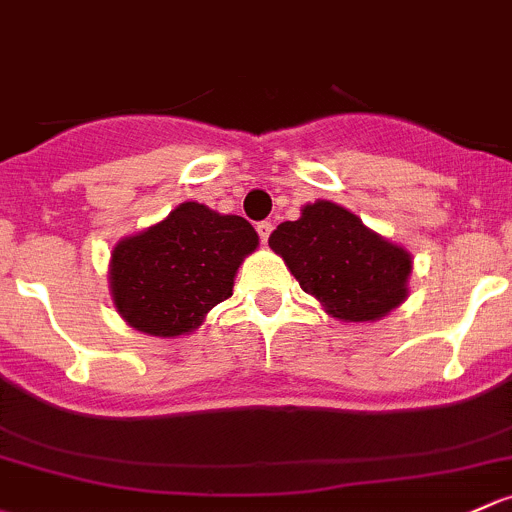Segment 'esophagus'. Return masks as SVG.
Returning a JSON list of instances; mask_svg holds the SVG:
<instances>
[{
    "instance_id": "obj_1",
    "label": "esophagus",
    "mask_w": 512,
    "mask_h": 512,
    "mask_svg": "<svg viewBox=\"0 0 512 512\" xmlns=\"http://www.w3.org/2000/svg\"><path fill=\"white\" fill-rule=\"evenodd\" d=\"M270 233H272L270 220H262V223H257V235H260L262 245H267V240H270Z\"/></svg>"
}]
</instances>
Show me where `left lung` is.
I'll return each instance as SVG.
<instances>
[{"mask_svg":"<svg viewBox=\"0 0 512 512\" xmlns=\"http://www.w3.org/2000/svg\"><path fill=\"white\" fill-rule=\"evenodd\" d=\"M270 247L336 319L375 321L407 297L410 255L331 201L311 203L299 220L279 223Z\"/></svg>","mask_w":512,"mask_h":512,"instance_id":"obj_1","label":"left lung"}]
</instances>
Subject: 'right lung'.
I'll list each match as a JSON object with an SVG mask.
<instances>
[{
	"label": "right lung",
	"mask_w": 512,
	"mask_h": 512,
	"mask_svg": "<svg viewBox=\"0 0 512 512\" xmlns=\"http://www.w3.org/2000/svg\"><path fill=\"white\" fill-rule=\"evenodd\" d=\"M255 247V228L240 215L181 203L169 218L112 250L117 311L152 336L193 331L215 304L233 297L235 272Z\"/></svg>",
	"instance_id": "1"
}]
</instances>
